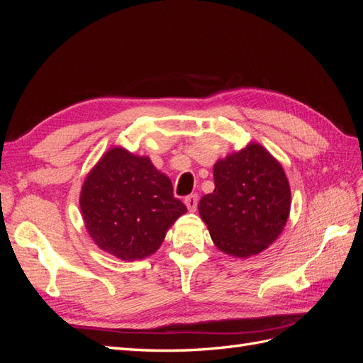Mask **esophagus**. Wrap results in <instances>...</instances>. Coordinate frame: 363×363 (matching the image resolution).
<instances>
[{
    "label": "esophagus",
    "mask_w": 363,
    "mask_h": 363,
    "mask_svg": "<svg viewBox=\"0 0 363 363\" xmlns=\"http://www.w3.org/2000/svg\"><path fill=\"white\" fill-rule=\"evenodd\" d=\"M184 204L188 206V208L191 212H195L196 211V204H199V195L196 194H191L184 199Z\"/></svg>",
    "instance_id": "esophagus-1"
}]
</instances>
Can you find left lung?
Wrapping results in <instances>:
<instances>
[{
	"label": "left lung",
	"mask_w": 363,
	"mask_h": 363,
	"mask_svg": "<svg viewBox=\"0 0 363 363\" xmlns=\"http://www.w3.org/2000/svg\"><path fill=\"white\" fill-rule=\"evenodd\" d=\"M215 189L199 211L215 245L235 257H248L279 238L288 221L291 189L280 163L259 144L218 160Z\"/></svg>",
	"instance_id": "obj_1"
}]
</instances>
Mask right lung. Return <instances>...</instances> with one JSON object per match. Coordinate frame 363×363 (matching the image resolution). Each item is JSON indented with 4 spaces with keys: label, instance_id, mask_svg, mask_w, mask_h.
I'll list each match as a JSON object with an SVG mask.
<instances>
[{
    "label": "right lung",
    "instance_id": "obj_1",
    "mask_svg": "<svg viewBox=\"0 0 363 363\" xmlns=\"http://www.w3.org/2000/svg\"><path fill=\"white\" fill-rule=\"evenodd\" d=\"M80 207L87 232L101 250L121 260L155 252L186 206L172 183L148 157L123 148L107 151L83 184Z\"/></svg>",
    "mask_w": 363,
    "mask_h": 363
}]
</instances>
